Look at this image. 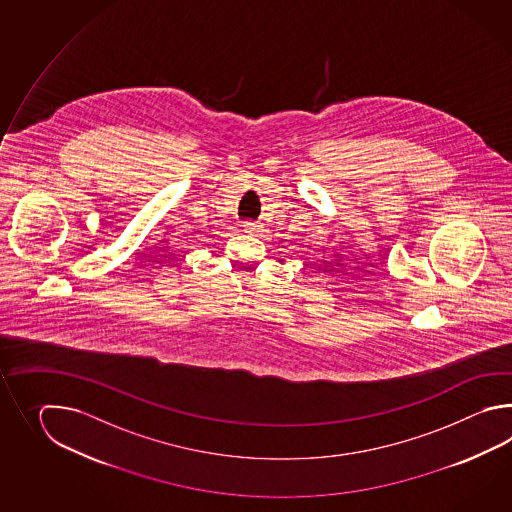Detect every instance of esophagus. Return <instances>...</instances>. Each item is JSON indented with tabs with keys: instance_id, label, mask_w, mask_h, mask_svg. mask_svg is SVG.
<instances>
[{
	"instance_id": "esophagus-1",
	"label": "esophagus",
	"mask_w": 512,
	"mask_h": 512,
	"mask_svg": "<svg viewBox=\"0 0 512 512\" xmlns=\"http://www.w3.org/2000/svg\"><path fill=\"white\" fill-rule=\"evenodd\" d=\"M243 232H247V234H251V236H258L261 232L260 223H252V221H243Z\"/></svg>"
}]
</instances>
